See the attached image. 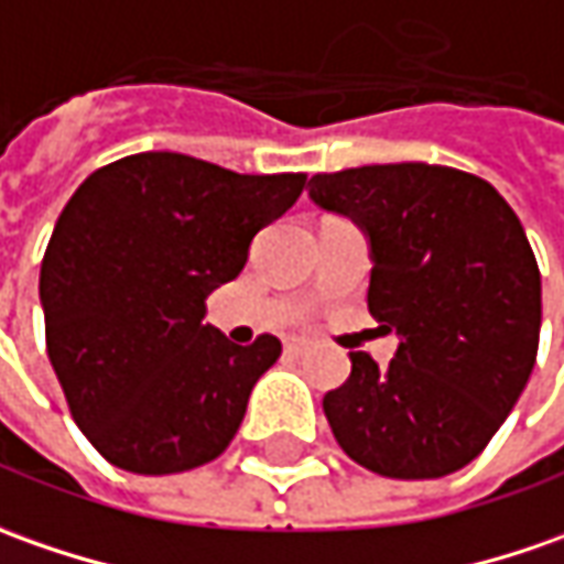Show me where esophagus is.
I'll list each match as a JSON object with an SVG mask.
<instances>
[{"label":"esophagus","instance_id":"obj_1","mask_svg":"<svg viewBox=\"0 0 564 564\" xmlns=\"http://www.w3.org/2000/svg\"><path fill=\"white\" fill-rule=\"evenodd\" d=\"M283 349H286V356H305L308 349H312V340H305V337H290V340L283 343Z\"/></svg>","mask_w":564,"mask_h":564}]
</instances>
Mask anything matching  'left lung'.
<instances>
[{
    "label": "left lung",
    "instance_id": "1",
    "mask_svg": "<svg viewBox=\"0 0 564 564\" xmlns=\"http://www.w3.org/2000/svg\"><path fill=\"white\" fill-rule=\"evenodd\" d=\"M308 196L365 227L368 312L399 334L390 368L349 352V378L324 397L343 453L397 480L465 468L540 346V268L512 205L477 174L424 162L315 174Z\"/></svg>",
    "mask_w": 564,
    "mask_h": 564
}]
</instances>
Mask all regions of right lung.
I'll return each mask as SVG.
<instances>
[{"instance_id": "add662e5", "label": "right lung", "mask_w": 564, "mask_h": 564, "mask_svg": "<svg viewBox=\"0 0 564 564\" xmlns=\"http://www.w3.org/2000/svg\"><path fill=\"white\" fill-rule=\"evenodd\" d=\"M302 186L305 174L140 152L74 189L43 256L40 302L70 417L106 462L181 475L230 446L281 340L230 343L203 324L205 296L243 271L252 237Z\"/></svg>"}]
</instances>
